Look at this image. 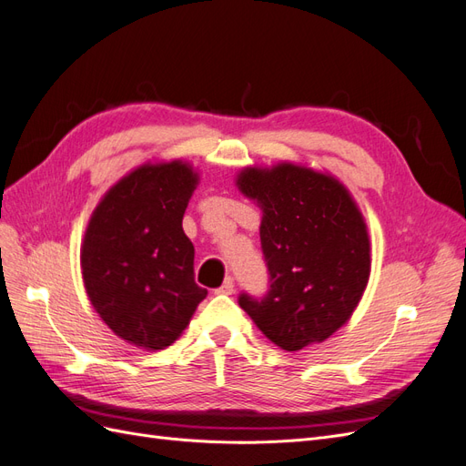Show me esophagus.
I'll use <instances>...</instances> for the list:
<instances>
[{
  "label": "esophagus",
  "instance_id": "obj_1",
  "mask_svg": "<svg viewBox=\"0 0 466 466\" xmlns=\"http://www.w3.org/2000/svg\"><path fill=\"white\" fill-rule=\"evenodd\" d=\"M235 291V284H233V278H228L223 281V286L216 289V293H223V295H231Z\"/></svg>",
  "mask_w": 466,
  "mask_h": 466
}]
</instances>
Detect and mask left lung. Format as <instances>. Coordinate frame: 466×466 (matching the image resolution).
I'll return each mask as SVG.
<instances>
[{
    "label": "left lung",
    "instance_id": "1",
    "mask_svg": "<svg viewBox=\"0 0 466 466\" xmlns=\"http://www.w3.org/2000/svg\"><path fill=\"white\" fill-rule=\"evenodd\" d=\"M237 187L262 209L260 243L270 274L262 299L238 305L288 351L324 342L344 327L368 288V225L340 180L293 163L247 167Z\"/></svg>",
    "mask_w": 466,
    "mask_h": 466
}]
</instances>
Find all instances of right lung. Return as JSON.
Segmentation results:
<instances>
[{"label":"right lung","mask_w":466,"mask_h":466,"mask_svg":"<svg viewBox=\"0 0 466 466\" xmlns=\"http://www.w3.org/2000/svg\"><path fill=\"white\" fill-rule=\"evenodd\" d=\"M198 173L190 163H146L95 208L81 245L89 301L106 327L144 350L171 346L208 289L194 281L182 216Z\"/></svg>","instance_id":"add662e5"}]
</instances>
